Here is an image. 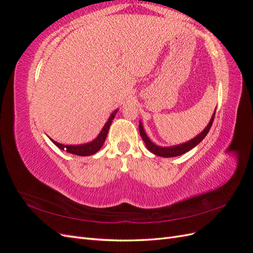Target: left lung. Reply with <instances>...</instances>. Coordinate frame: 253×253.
Here are the masks:
<instances>
[{"mask_svg":"<svg viewBox=\"0 0 253 253\" xmlns=\"http://www.w3.org/2000/svg\"><path fill=\"white\" fill-rule=\"evenodd\" d=\"M215 112H216V109H215V111H214L212 117L209 121V124L207 125V126L203 129L202 133H200L197 136H195L194 138L190 139L189 141L180 143V144L171 145V147H160V145L155 144L149 138L147 133H145L141 121H139V133H140V136H141L143 142L145 143V147H147L148 150L150 152H152L154 155L160 156V157H176V156L185 154V153H187L190 150H192L194 147H196V145L205 138L206 135L208 134V132L210 131L211 126L213 124L214 116H215Z\"/></svg>","mask_w":253,"mask_h":253,"instance_id":"left-lung-1","label":"left lung"}]
</instances>
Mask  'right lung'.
Listing matches in <instances>:
<instances>
[{"mask_svg":"<svg viewBox=\"0 0 253 253\" xmlns=\"http://www.w3.org/2000/svg\"><path fill=\"white\" fill-rule=\"evenodd\" d=\"M118 110H115L112 114L110 118L108 119V121L105 122L104 126L102 127V129L100 131V133L98 134V136L94 140H91L89 142L86 143H82V144H63V143H59L57 141H55L53 139L49 138L53 143H55L57 147L61 150L66 151L67 153H71V154H75V155H79V156H90L94 155L96 153L102 148V145L105 141L106 136H108L110 126L112 125V120L115 118V115L117 114Z\"/></svg>","mask_w":253,"mask_h":253,"instance_id":"add662e5","label":"right lung"}]
</instances>
